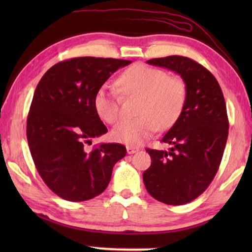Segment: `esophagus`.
Returning <instances> with one entry per match:
<instances>
[{
    "instance_id": "34e87169",
    "label": "esophagus",
    "mask_w": 252,
    "mask_h": 252,
    "mask_svg": "<svg viewBox=\"0 0 252 252\" xmlns=\"http://www.w3.org/2000/svg\"><path fill=\"white\" fill-rule=\"evenodd\" d=\"M139 149L135 148V147H126V152L127 155H133V153L138 152Z\"/></svg>"
}]
</instances>
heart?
Listing matches in <instances>:
<instances>
[{
    "label": "heart",
    "instance_id": "1",
    "mask_svg": "<svg viewBox=\"0 0 252 252\" xmlns=\"http://www.w3.org/2000/svg\"><path fill=\"white\" fill-rule=\"evenodd\" d=\"M122 94L140 96L135 113L125 119L111 132L114 141L131 147L141 146L158 129L167 130L181 116L187 100V85L180 78L142 63H136L119 76ZM94 109L102 120L112 123L120 117V97L116 92L101 88L95 93Z\"/></svg>",
    "mask_w": 252,
    "mask_h": 252
}]
</instances>
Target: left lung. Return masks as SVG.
I'll return each instance as SVG.
<instances>
[{
    "mask_svg": "<svg viewBox=\"0 0 252 252\" xmlns=\"http://www.w3.org/2000/svg\"><path fill=\"white\" fill-rule=\"evenodd\" d=\"M147 63L176 72L187 85L181 116L161 140L171 148L147 149L152 162L143 172L151 197L181 206L198 198L218 171L229 129L224 97L211 72L189 58L171 55Z\"/></svg>",
    "mask_w": 252,
    "mask_h": 252,
    "instance_id": "8db88e82",
    "label": "left lung"
}]
</instances>
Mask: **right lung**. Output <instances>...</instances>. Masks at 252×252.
Instances as JSON below:
<instances>
[{"label":"right lung","mask_w":252,"mask_h":252,"mask_svg":"<svg viewBox=\"0 0 252 252\" xmlns=\"http://www.w3.org/2000/svg\"><path fill=\"white\" fill-rule=\"evenodd\" d=\"M130 63L70 59L49 69L37 84L28 116V143L37 172L60 198L80 202L99 195L109 185L114 164L125 158L122 144L102 143L88 152L84 143L108 132L94 109L95 93Z\"/></svg>","instance_id":"obj_1"}]
</instances>
